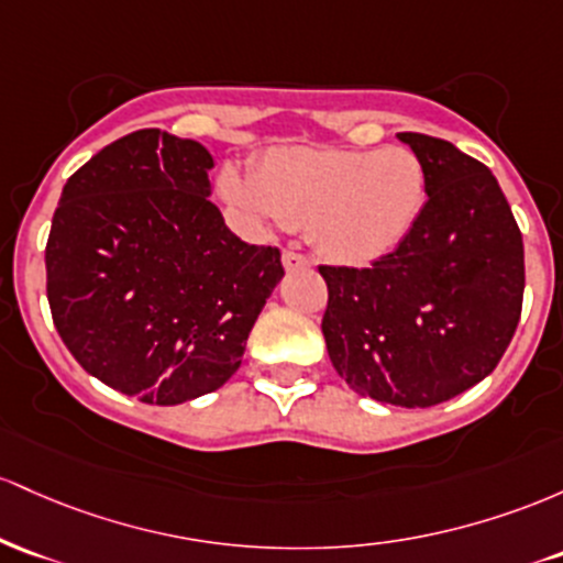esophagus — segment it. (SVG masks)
<instances>
[{"label": "esophagus", "instance_id": "esophagus-1", "mask_svg": "<svg viewBox=\"0 0 563 563\" xmlns=\"http://www.w3.org/2000/svg\"><path fill=\"white\" fill-rule=\"evenodd\" d=\"M282 263L287 271H306L311 268V261L306 255H298V252H284Z\"/></svg>", "mask_w": 563, "mask_h": 563}]
</instances>
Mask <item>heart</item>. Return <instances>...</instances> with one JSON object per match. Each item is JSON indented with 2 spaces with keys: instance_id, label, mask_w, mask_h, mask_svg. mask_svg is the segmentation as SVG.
<instances>
[{
  "instance_id": "heart-1",
  "label": "heart",
  "mask_w": 563,
  "mask_h": 563,
  "mask_svg": "<svg viewBox=\"0 0 563 563\" xmlns=\"http://www.w3.org/2000/svg\"><path fill=\"white\" fill-rule=\"evenodd\" d=\"M218 191L257 229L298 225L330 261L366 265L394 252L418 225L428 173L401 145H282L265 151L252 178L236 167L220 169Z\"/></svg>"
}]
</instances>
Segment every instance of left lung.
<instances>
[{"label":"left lung","mask_w":563,"mask_h":563,"mask_svg":"<svg viewBox=\"0 0 563 563\" xmlns=\"http://www.w3.org/2000/svg\"><path fill=\"white\" fill-rule=\"evenodd\" d=\"M428 173L418 225L369 268L321 265V332L338 375L394 407H435L482 383L523 300V242L495 175L457 145L399 132Z\"/></svg>","instance_id":"1"}]
</instances>
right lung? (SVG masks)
Segmentation results:
<instances>
[{"label": "right lung", "mask_w": 563, "mask_h": 563, "mask_svg": "<svg viewBox=\"0 0 563 563\" xmlns=\"http://www.w3.org/2000/svg\"><path fill=\"white\" fill-rule=\"evenodd\" d=\"M197 141L137 130L63 186L44 265L55 330L113 390L173 407L239 369L282 282L276 247L242 242L210 199Z\"/></svg>", "instance_id": "obj_1"}]
</instances>
